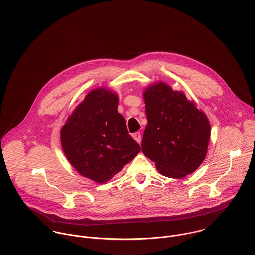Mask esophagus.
Returning <instances> with one entry per match:
<instances>
[{
  "instance_id": "esophagus-1",
  "label": "esophagus",
  "mask_w": 255,
  "mask_h": 255,
  "mask_svg": "<svg viewBox=\"0 0 255 255\" xmlns=\"http://www.w3.org/2000/svg\"><path fill=\"white\" fill-rule=\"evenodd\" d=\"M132 137L135 139V141H137L139 144L141 142V133L140 132H135L132 134Z\"/></svg>"
}]
</instances>
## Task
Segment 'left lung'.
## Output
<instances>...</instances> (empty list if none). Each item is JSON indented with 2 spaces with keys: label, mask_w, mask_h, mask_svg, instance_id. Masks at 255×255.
<instances>
[{
  "label": "left lung",
  "mask_w": 255,
  "mask_h": 255,
  "mask_svg": "<svg viewBox=\"0 0 255 255\" xmlns=\"http://www.w3.org/2000/svg\"><path fill=\"white\" fill-rule=\"evenodd\" d=\"M146 125L142 152L155 162L160 174L182 179L204 161L211 127L208 118L164 81L154 82L143 91Z\"/></svg>",
  "instance_id": "left-lung-1"
}]
</instances>
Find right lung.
Returning <instances> with one entry per match:
<instances>
[{"mask_svg":"<svg viewBox=\"0 0 255 255\" xmlns=\"http://www.w3.org/2000/svg\"><path fill=\"white\" fill-rule=\"evenodd\" d=\"M118 94L98 87L85 96L61 129V144L81 176L104 183L140 152L118 112Z\"/></svg>","mask_w":255,"mask_h":255,"instance_id":"right-lung-1","label":"right lung"}]
</instances>
